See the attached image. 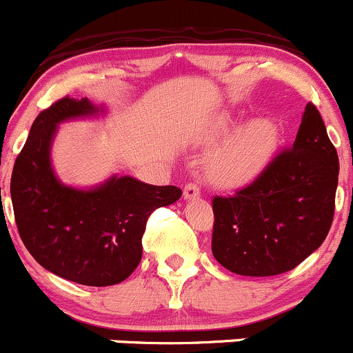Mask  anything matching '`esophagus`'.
Wrapping results in <instances>:
<instances>
[{
  "label": "esophagus",
  "instance_id": "1",
  "mask_svg": "<svg viewBox=\"0 0 353 353\" xmlns=\"http://www.w3.org/2000/svg\"><path fill=\"white\" fill-rule=\"evenodd\" d=\"M201 195V188L197 183H187L183 188V199L192 201V199H197Z\"/></svg>",
  "mask_w": 353,
  "mask_h": 353
}]
</instances>
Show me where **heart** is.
Masks as SVG:
<instances>
[{
	"instance_id": "b5f03b06",
	"label": "heart",
	"mask_w": 353,
	"mask_h": 353,
	"mask_svg": "<svg viewBox=\"0 0 353 353\" xmlns=\"http://www.w3.org/2000/svg\"><path fill=\"white\" fill-rule=\"evenodd\" d=\"M228 114L219 115L210 125V134L224 132L231 125ZM277 129L270 121H255L243 127L234 139L209 159L207 178L221 187H238L255 178L274 152Z\"/></svg>"
}]
</instances>
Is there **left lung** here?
I'll return each mask as SVG.
<instances>
[{
    "instance_id": "obj_1",
    "label": "left lung",
    "mask_w": 353,
    "mask_h": 353,
    "mask_svg": "<svg viewBox=\"0 0 353 353\" xmlns=\"http://www.w3.org/2000/svg\"><path fill=\"white\" fill-rule=\"evenodd\" d=\"M339 172L325 122L307 103L292 148L279 152L248 187L214 197V258L246 277L296 268L332 228Z\"/></svg>"
}]
</instances>
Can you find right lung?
<instances>
[{
  "label": "right lung",
  "instance_id": "obj_1",
  "mask_svg": "<svg viewBox=\"0 0 353 353\" xmlns=\"http://www.w3.org/2000/svg\"><path fill=\"white\" fill-rule=\"evenodd\" d=\"M98 114L103 108L88 98L69 97L42 110L14 161L10 192L18 232L30 255L66 281L105 287L136 270L148 217L176 202L181 190L117 175L88 190L61 183L50 163L57 125Z\"/></svg>",
  "mask_w": 353,
  "mask_h": 353
}]
</instances>
